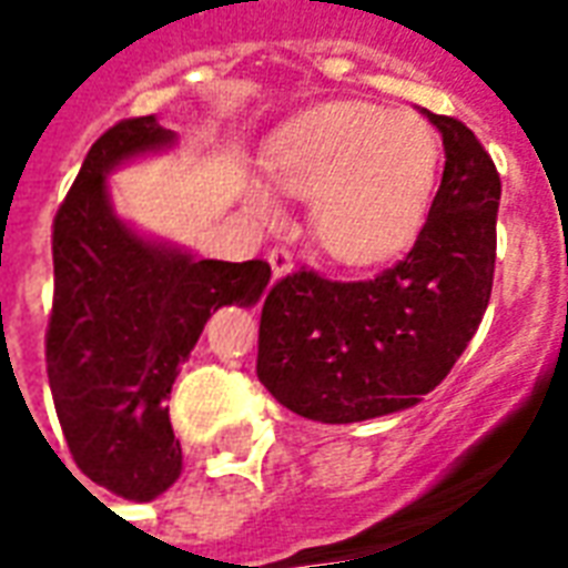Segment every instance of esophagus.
I'll return each instance as SVG.
<instances>
[{"label":"esophagus","instance_id":"esophagus-1","mask_svg":"<svg viewBox=\"0 0 568 568\" xmlns=\"http://www.w3.org/2000/svg\"><path fill=\"white\" fill-rule=\"evenodd\" d=\"M267 261H271V271H273V280H283V276H288L292 273V267H295V261H292V252L283 246H273L271 252H267Z\"/></svg>","mask_w":568,"mask_h":568}]
</instances>
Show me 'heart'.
<instances>
[{
  "instance_id": "1",
  "label": "heart",
  "mask_w": 568,
  "mask_h": 568,
  "mask_svg": "<svg viewBox=\"0 0 568 568\" xmlns=\"http://www.w3.org/2000/svg\"><path fill=\"white\" fill-rule=\"evenodd\" d=\"M440 145L417 112L328 103L283 128L264 151L273 184L310 200L316 246L344 267H377L414 246L438 187ZM243 200L261 222L283 219L271 182L252 175Z\"/></svg>"
}]
</instances>
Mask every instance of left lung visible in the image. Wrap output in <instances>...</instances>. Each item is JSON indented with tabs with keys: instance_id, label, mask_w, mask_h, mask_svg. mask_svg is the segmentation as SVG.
<instances>
[{
	"instance_id": "8db88e82",
	"label": "left lung",
	"mask_w": 568,
	"mask_h": 568,
	"mask_svg": "<svg viewBox=\"0 0 568 568\" xmlns=\"http://www.w3.org/2000/svg\"><path fill=\"white\" fill-rule=\"evenodd\" d=\"M423 115L438 128L447 161L407 258L365 283L297 271L264 297L258 381L297 417L341 426L414 407L484 320L499 173L463 121Z\"/></svg>"
}]
</instances>
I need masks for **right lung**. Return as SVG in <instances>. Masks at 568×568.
Returning a JSON list of instances; mask_svg holds the SVG:
<instances>
[{
  "label": "right lung",
  "instance_id": "right-lung-1",
  "mask_svg": "<svg viewBox=\"0 0 568 568\" xmlns=\"http://www.w3.org/2000/svg\"><path fill=\"white\" fill-rule=\"evenodd\" d=\"M175 142L154 115L105 130L57 210L51 240L44 358L57 417L81 471L133 501L158 499L182 471L166 395L206 320L227 304H258L271 283L264 261L194 258L118 215L109 173Z\"/></svg>",
  "mask_w": 568,
  "mask_h": 568
}]
</instances>
